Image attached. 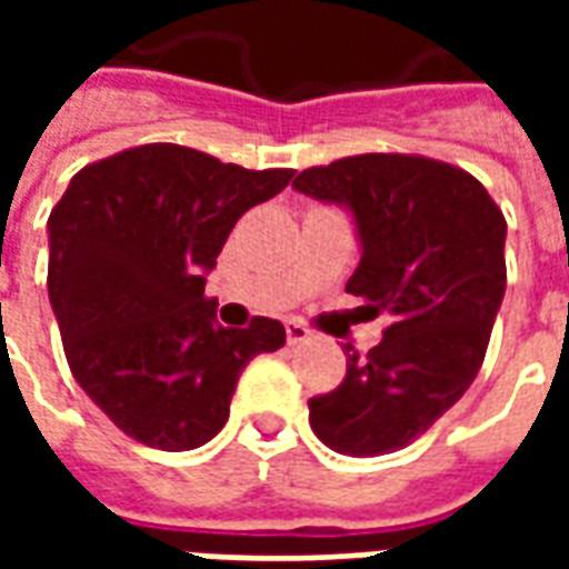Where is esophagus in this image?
Here are the masks:
<instances>
[{
    "mask_svg": "<svg viewBox=\"0 0 569 569\" xmlns=\"http://www.w3.org/2000/svg\"><path fill=\"white\" fill-rule=\"evenodd\" d=\"M286 341L296 347V345H305V341H310V329L305 326V322H286Z\"/></svg>",
    "mask_w": 569,
    "mask_h": 569,
    "instance_id": "obj_1",
    "label": "esophagus"
}]
</instances>
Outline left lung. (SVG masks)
<instances>
[{
  "label": "left lung",
  "mask_w": 569,
  "mask_h": 569,
  "mask_svg": "<svg viewBox=\"0 0 569 569\" xmlns=\"http://www.w3.org/2000/svg\"><path fill=\"white\" fill-rule=\"evenodd\" d=\"M292 188L353 219L347 292L390 317L369 357L345 345V383L310 399V429L347 457L393 453L476 381L506 296V219L478 179L411 154L341 158Z\"/></svg>",
  "instance_id": "1"
}]
</instances>
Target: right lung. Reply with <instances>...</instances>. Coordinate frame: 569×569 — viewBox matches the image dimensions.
<instances>
[{
	"label": "right lung",
	"mask_w": 569,
	"mask_h": 569,
	"mask_svg": "<svg viewBox=\"0 0 569 569\" xmlns=\"http://www.w3.org/2000/svg\"><path fill=\"white\" fill-rule=\"evenodd\" d=\"M289 179L154 142L84 167L51 210L48 298L69 369L130 439L207 445L249 359L286 345L268 317L224 329L203 286L237 219Z\"/></svg>",
	"instance_id": "add662e5"
}]
</instances>
